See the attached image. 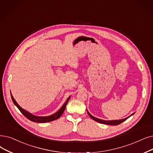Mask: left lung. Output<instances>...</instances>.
<instances>
[{
  "label": "left lung",
  "mask_w": 153,
  "mask_h": 153,
  "mask_svg": "<svg viewBox=\"0 0 153 153\" xmlns=\"http://www.w3.org/2000/svg\"><path fill=\"white\" fill-rule=\"evenodd\" d=\"M87 112H88V114H89V117H91V118H92L93 120H94V121H96V122H98V123H101V124H108V125H112V126H117V125H118V124H121V123H122L123 122H124V121H125L126 119H128L129 117H131V116H132L133 114H134V113H132L131 116H129V117H126V118H125V119H119V120H111V121H106V120H103V119H99V118H97V117H94V116H92L89 112V111L87 110Z\"/></svg>",
  "instance_id": "8db88e82"
}]
</instances>
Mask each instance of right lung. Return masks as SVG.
Returning a JSON list of instances; mask_svg holds the SVG:
<instances>
[{
  "label": "right lung",
  "instance_id": "right-lung-1",
  "mask_svg": "<svg viewBox=\"0 0 153 153\" xmlns=\"http://www.w3.org/2000/svg\"><path fill=\"white\" fill-rule=\"evenodd\" d=\"M10 95H11V98H12V100L14 102V104L17 106V108L19 109V111L22 112V114L25 116L27 117L28 119H29L30 121H32V122H36V123H48V122H51L52 121H54L56 120V119H59L61 116V115L63 114V112L65 109L66 107V105H67L69 100L71 98V96H69L67 101H65V102L62 105V107L60 108L58 111H57L56 113L53 114L51 116H35L34 114H32L31 113H30L29 112L27 111L26 110L24 109L23 108H22L21 106H20L17 102H16V101L14 99V98L13 97L11 92H10Z\"/></svg>",
  "mask_w": 153,
  "mask_h": 153
}]
</instances>
